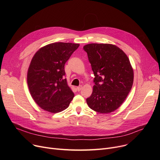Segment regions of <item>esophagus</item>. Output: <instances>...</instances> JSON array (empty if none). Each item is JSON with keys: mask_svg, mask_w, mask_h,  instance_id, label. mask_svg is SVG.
I'll use <instances>...</instances> for the list:
<instances>
[{"mask_svg": "<svg viewBox=\"0 0 160 160\" xmlns=\"http://www.w3.org/2000/svg\"><path fill=\"white\" fill-rule=\"evenodd\" d=\"M82 86H80L77 87V89L78 90V91H80L82 89Z\"/></svg>", "mask_w": 160, "mask_h": 160, "instance_id": "34e87169", "label": "esophagus"}]
</instances>
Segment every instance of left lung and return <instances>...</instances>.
<instances>
[{
    "label": "left lung",
    "mask_w": 160,
    "mask_h": 160,
    "mask_svg": "<svg viewBox=\"0 0 160 160\" xmlns=\"http://www.w3.org/2000/svg\"><path fill=\"white\" fill-rule=\"evenodd\" d=\"M83 50L95 77L87 104L100 113L114 112L123 103L133 85V71L129 59L121 48L112 44L91 43Z\"/></svg>",
    "instance_id": "1"
}]
</instances>
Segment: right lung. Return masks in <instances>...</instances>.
Here are the masks:
<instances>
[{
  "mask_svg": "<svg viewBox=\"0 0 160 160\" xmlns=\"http://www.w3.org/2000/svg\"><path fill=\"white\" fill-rule=\"evenodd\" d=\"M79 44L58 42L39 49L27 73L30 95L43 110L52 113L68 108L74 95L65 78L64 65Z\"/></svg>",
  "mask_w": 160,
  "mask_h": 160,
  "instance_id": "1",
  "label": "right lung"
}]
</instances>
